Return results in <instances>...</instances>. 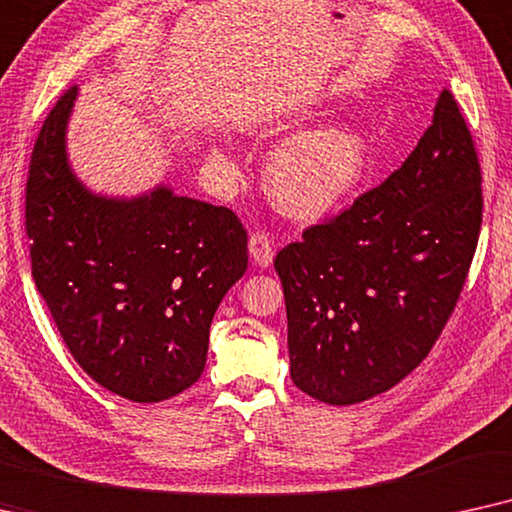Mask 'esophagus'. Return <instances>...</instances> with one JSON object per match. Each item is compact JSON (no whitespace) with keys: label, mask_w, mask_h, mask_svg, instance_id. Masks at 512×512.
I'll return each instance as SVG.
<instances>
[{"label":"esophagus","mask_w":512,"mask_h":512,"mask_svg":"<svg viewBox=\"0 0 512 512\" xmlns=\"http://www.w3.org/2000/svg\"><path fill=\"white\" fill-rule=\"evenodd\" d=\"M248 248H250L252 262H255L257 267L262 269L271 267V262H274V241H271L267 231H255V234L250 236Z\"/></svg>","instance_id":"1"}]
</instances>
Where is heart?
I'll return each mask as SVG.
<instances>
[{
	"label": "heart",
	"instance_id": "obj_1",
	"mask_svg": "<svg viewBox=\"0 0 512 512\" xmlns=\"http://www.w3.org/2000/svg\"><path fill=\"white\" fill-rule=\"evenodd\" d=\"M250 128L271 133L281 128L274 114L252 119ZM213 159L229 163L224 149ZM370 166V142L356 126L330 124L285 140L267 163V187L276 206L295 217H318L339 206L360 185Z\"/></svg>",
	"mask_w": 512,
	"mask_h": 512
}]
</instances>
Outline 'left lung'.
Instances as JSON below:
<instances>
[{
    "label": "left lung",
    "mask_w": 512,
    "mask_h": 512,
    "mask_svg": "<svg viewBox=\"0 0 512 512\" xmlns=\"http://www.w3.org/2000/svg\"><path fill=\"white\" fill-rule=\"evenodd\" d=\"M480 185L473 138L442 88L403 166L278 252L299 391L327 405L363 403L428 356L478 248Z\"/></svg>",
    "instance_id": "8db88e82"
}]
</instances>
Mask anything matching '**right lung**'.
Returning a JSON list of instances; mask_svg holds the SVG:
<instances>
[{
    "mask_svg": "<svg viewBox=\"0 0 512 512\" xmlns=\"http://www.w3.org/2000/svg\"><path fill=\"white\" fill-rule=\"evenodd\" d=\"M77 93L56 102L32 149V278L88 377L161 403L199 381L217 306L248 269V234L229 208L166 185L133 199L86 189L65 145Z\"/></svg>",
    "mask_w": 512,
    "mask_h": 512,
    "instance_id": "1",
    "label": "right lung"
}]
</instances>
